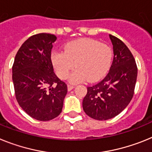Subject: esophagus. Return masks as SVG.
<instances>
[{
	"label": "esophagus",
	"mask_w": 152,
	"mask_h": 152,
	"mask_svg": "<svg viewBox=\"0 0 152 152\" xmlns=\"http://www.w3.org/2000/svg\"><path fill=\"white\" fill-rule=\"evenodd\" d=\"M73 88H74V86L73 85H71V84H68V85H67V89H68V91L72 90Z\"/></svg>",
	"instance_id": "esophagus-1"
}]
</instances>
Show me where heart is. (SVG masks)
Masks as SVG:
<instances>
[{
	"label": "heart",
	"instance_id": "b5f03b06",
	"mask_svg": "<svg viewBox=\"0 0 152 152\" xmlns=\"http://www.w3.org/2000/svg\"><path fill=\"white\" fill-rule=\"evenodd\" d=\"M113 52L110 46L98 40L82 38L68 43L63 51H53L51 61L56 75L61 80L70 75L72 83H80L88 80L95 82L101 80L110 69Z\"/></svg>",
	"mask_w": 152,
	"mask_h": 152
}]
</instances>
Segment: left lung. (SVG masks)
Segmentation results:
<instances>
[{"label": "left lung", "mask_w": 152, "mask_h": 152, "mask_svg": "<svg viewBox=\"0 0 152 152\" xmlns=\"http://www.w3.org/2000/svg\"><path fill=\"white\" fill-rule=\"evenodd\" d=\"M114 57L109 72L96 85L87 87L83 108L87 115L107 120L118 115L131 102L134 92L138 68L127 46L109 34Z\"/></svg>", "instance_id": "obj_1"}]
</instances>
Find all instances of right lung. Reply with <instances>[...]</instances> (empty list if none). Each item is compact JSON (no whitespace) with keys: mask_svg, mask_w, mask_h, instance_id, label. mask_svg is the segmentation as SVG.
<instances>
[{"mask_svg":"<svg viewBox=\"0 0 152 152\" xmlns=\"http://www.w3.org/2000/svg\"><path fill=\"white\" fill-rule=\"evenodd\" d=\"M53 34H35L22 44L12 66L16 99L25 113L39 121L61 113L67 86L56 76L51 61Z\"/></svg>","mask_w":152,"mask_h":152,"instance_id":"right-lung-1","label":"right lung"}]
</instances>
